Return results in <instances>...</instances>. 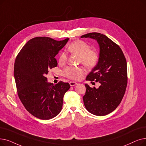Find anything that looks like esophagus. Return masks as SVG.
Returning <instances> with one entry per match:
<instances>
[{
	"label": "esophagus",
	"instance_id": "34e87169",
	"mask_svg": "<svg viewBox=\"0 0 146 146\" xmlns=\"http://www.w3.org/2000/svg\"><path fill=\"white\" fill-rule=\"evenodd\" d=\"M69 84H70V85L71 86H73L76 85L78 84L76 83V82H69Z\"/></svg>",
	"mask_w": 146,
	"mask_h": 146
}]
</instances>
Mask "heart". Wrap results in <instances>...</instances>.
<instances>
[{
    "instance_id": "heart-1",
    "label": "heart",
    "mask_w": 146,
    "mask_h": 146,
    "mask_svg": "<svg viewBox=\"0 0 146 146\" xmlns=\"http://www.w3.org/2000/svg\"><path fill=\"white\" fill-rule=\"evenodd\" d=\"M68 50L71 53L79 56V62L87 67H93L98 62L99 56L97 51L91 49L90 46L82 40H76L70 44ZM60 63H64L67 56L64 52H61L59 56ZM85 73V70L81 67H67L64 70V74L69 79L78 80Z\"/></svg>"
}]
</instances>
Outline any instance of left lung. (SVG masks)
<instances>
[{
    "mask_svg": "<svg viewBox=\"0 0 146 146\" xmlns=\"http://www.w3.org/2000/svg\"><path fill=\"white\" fill-rule=\"evenodd\" d=\"M82 38H91L99 45L98 61L86 76V80L98 82V88H86L83 97L86 110L96 116H105L115 110L125 94L127 85V64L122 49L106 35L90 33Z\"/></svg>",
    "mask_w": 146,
    "mask_h": 146,
    "instance_id": "left-lung-1",
    "label": "left lung"
}]
</instances>
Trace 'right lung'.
<instances>
[{"label":"right lung","mask_w":146,"mask_h":146,"mask_svg":"<svg viewBox=\"0 0 146 146\" xmlns=\"http://www.w3.org/2000/svg\"><path fill=\"white\" fill-rule=\"evenodd\" d=\"M68 40L34 37L17 56L14 73L18 97L26 109L37 118L52 119L62 109L63 97L70 86L62 81L54 85L48 82L46 75L57 66L55 56Z\"/></svg>","instance_id":"obj_1"}]
</instances>
